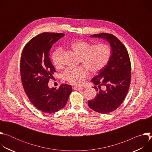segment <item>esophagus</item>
<instances>
[{
	"label": "esophagus",
	"instance_id": "obj_1",
	"mask_svg": "<svg viewBox=\"0 0 152 152\" xmlns=\"http://www.w3.org/2000/svg\"><path fill=\"white\" fill-rule=\"evenodd\" d=\"M73 89L75 90H82L83 88L82 86H75V87H73Z\"/></svg>",
	"mask_w": 152,
	"mask_h": 152
}]
</instances>
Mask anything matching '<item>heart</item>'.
<instances>
[{
	"label": "heart",
	"instance_id": "obj_1",
	"mask_svg": "<svg viewBox=\"0 0 152 152\" xmlns=\"http://www.w3.org/2000/svg\"><path fill=\"white\" fill-rule=\"evenodd\" d=\"M69 46L73 52L79 55V61L83 65L67 69L62 74L65 80L75 85H79L83 83L88 75L89 70L95 73L102 70L111 58L110 47L103 43L93 46L88 41L77 40L72 42ZM52 61L55 68L59 69L62 67L61 49H58L53 53Z\"/></svg>",
	"mask_w": 152,
	"mask_h": 152
}]
</instances>
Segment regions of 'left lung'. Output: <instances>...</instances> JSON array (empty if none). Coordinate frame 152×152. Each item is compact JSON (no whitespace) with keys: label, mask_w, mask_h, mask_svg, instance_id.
<instances>
[{"label":"left lung","mask_w":152,"mask_h":152,"mask_svg":"<svg viewBox=\"0 0 152 152\" xmlns=\"http://www.w3.org/2000/svg\"><path fill=\"white\" fill-rule=\"evenodd\" d=\"M100 38L110 42L111 55L109 62L91 79L94 88L100 90L96 97L88 102L93 110L107 114L117 110L124 101L128 92L131 78V65L127 51L122 42L114 35L102 33L90 36ZM104 86L105 91L100 89Z\"/></svg>","instance_id":"left-lung-1"}]
</instances>
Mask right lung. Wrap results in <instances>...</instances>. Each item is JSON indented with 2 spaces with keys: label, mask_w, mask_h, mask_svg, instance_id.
<instances>
[{
  "label": "right lung",
  "mask_w": 152,
  "mask_h": 152,
  "mask_svg": "<svg viewBox=\"0 0 152 152\" xmlns=\"http://www.w3.org/2000/svg\"><path fill=\"white\" fill-rule=\"evenodd\" d=\"M64 36L45 32L32 38L25 46L20 59V75L23 88L30 102L46 114L55 113L67 104L72 86L62 84L50 88L49 79L56 72L49 57L52 45Z\"/></svg>",
  "instance_id": "add662e5"
}]
</instances>
